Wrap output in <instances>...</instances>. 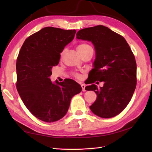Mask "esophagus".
Returning <instances> with one entry per match:
<instances>
[{"instance_id":"obj_1","label":"esophagus","mask_w":152,"mask_h":152,"mask_svg":"<svg viewBox=\"0 0 152 152\" xmlns=\"http://www.w3.org/2000/svg\"><path fill=\"white\" fill-rule=\"evenodd\" d=\"M81 87L82 89V91H86V85L85 84H81Z\"/></svg>"}]
</instances>
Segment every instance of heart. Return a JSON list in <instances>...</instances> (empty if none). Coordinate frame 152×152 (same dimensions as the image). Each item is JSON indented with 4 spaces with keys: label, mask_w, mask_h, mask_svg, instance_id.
<instances>
[{
    "label": "heart",
    "mask_w": 152,
    "mask_h": 152,
    "mask_svg": "<svg viewBox=\"0 0 152 152\" xmlns=\"http://www.w3.org/2000/svg\"><path fill=\"white\" fill-rule=\"evenodd\" d=\"M91 48V46H90V45L86 44V43H83V44H80L78 46V50L80 53V52H82V51H83V50L88 49V48ZM65 52H66V49H64L62 51H61V58H62L64 56V53H65ZM74 77H76V78H80V75L78 73H74Z\"/></svg>",
    "instance_id": "heart-1"
}]
</instances>
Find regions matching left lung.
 Masks as SVG:
<instances>
[{"instance_id":"1","label":"left lung","mask_w":152,"mask_h":152,"mask_svg":"<svg viewBox=\"0 0 152 152\" xmlns=\"http://www.w3.org/2000/svg\"><path fill=\"white\" fill-rule=\"evenodd\" d=\"M76 38L91 41L95 46L96 59L89 83L104 82L100 89L95 84L86 87L97 95L89 108L101 118L114 117L127 106L136 88L137 63L133 51L121 35L103 25L80 30Z\"/></svg>"}]
</instances>
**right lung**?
Instances as JSON below:
<instances>
[{"instance_id": "1", "label": "right lung", "mask_w": 152, "mask_h": 152, "mask_svg": "<svg viewBox=\"0 0 152 152\" xmlns=\"http://www.w3.org/2000/svg\"><path fill=\"white\" fill-rule=\"evenodd\" d=\"M76 30L46 27L25 40L16 62V88L24 104L35 117L45 122L63 118L70 100L82 87L72 80L53 83L51 68L59 62L61 53L72 41Z\"/></svg>"}]
</instances>
